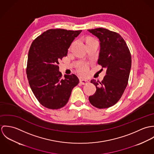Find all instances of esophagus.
Returning a JSON list of instances; mask_svg holds the SVG:
<instances>
[{"mask_svg": "<svg viewBox=\"0 0 154 154\" xmlns=\"http://www.w3.org/2000/svg\"><path fill=\"white\" fill-rule=\"evenodd\" d=\"M80 82L82 85H86L89 83V81L86 79H80Z\"/></svg>", "mask_w": 154, "mask_h": 154, "instance_id": "obj_1", "label": "esophagus"}]
</instances>
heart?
<instances>
[{"mask_svg":"<svg viewBox=\"0 0 154 154\" xmlns=\"http://www.w3.org/2000/svg\"><path fill=\"white\" fill-rule=\"evenodd\" d=\"M78 72L82 75H85L88 72V66L86 64H82L78 67Z\"/></svg>","mask_w":154,"mask_h":154,"instance_id":"1","label":"heart"}]
</instances>
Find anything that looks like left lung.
Listing matches in <instances>:
<instances>
[{
    "mask_svg": "<svg viewBox=\"0 0 154 154\" xmlns=\"http://www.w3.org/2000/svg\"><path fill=\"white\" fill-rule=\"evenodd\" d=\"M100 42L98 63L107 69L101 82L92 79L96 92L89 97L90 103L98 109H106L116 104L128 85L132 65L129 49L121 35L110 30L98 28L88 29Z\"/></svg>",
    "mask_w": 154,
    "mask_h": 154,
    "instance_id": "obj_1",
    "label": "left lung"
}]
</instances>
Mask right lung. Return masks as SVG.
I'll return each instance as SVG.
<instances>
[{
  "label": "right lung",
  "mask_w": 154,
  "mask_h": 154,
  "mask_svg": "<svg viewBox=\"0 0 154 154\" xmlns=\"http://www.w3.org/2000/svg\"><path fill=\"white\" fill-rule=\"evenodd\" d=\"M82 30L51 29L36 38L31 45L26 67L31 89L45 107L57 110L64 107L73 88L79 84L74 75L62 78L59 61L67 56L68 48Z\"/></svg>",
  "instance_id": "obj_1"
}]
</instances>
